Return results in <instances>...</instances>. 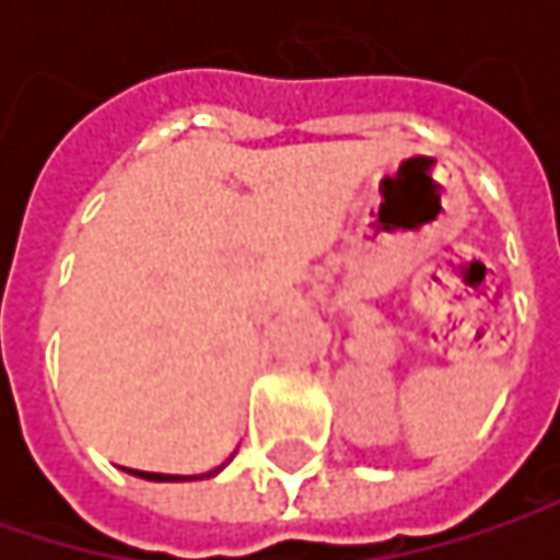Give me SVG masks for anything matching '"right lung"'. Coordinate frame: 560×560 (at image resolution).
<instances>
[{"label": "right lung", "mask_w": 560, "mask_h": 560, "mask_svg": "<svg viewBox=\"0 0 560 560\" xmlns=\"http://www.w3.org/2000/svg\"><path fill=\"white\" fill-rule=\"evenodd\" d=\"M137 477H145V480H189V477H174V474H149V470H133ZM211 477V474H208ZM196 480V477H192Z\"/></svg>", "instance_id": "1"}]
</instances>
